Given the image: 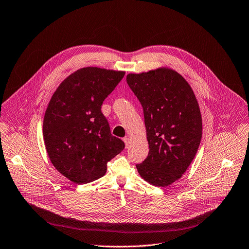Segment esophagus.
I'll return each instance as SVG.
<instances>
[{
  "label": "esophagus",
  "mask_w": 249,
  "mask_h": 249,
  "mask_svg": "<svg viewBox=\"0 0 249 249\" xmlns=\"http://www.w3.org/2000/svg\"><path fill=\"white\" fill-rule=\"evenodd\" d=\"M123 141H124V143H125V147L128 148L129 145H130V139H129L128 137H125V138L123 139Z\"/></svg>",
  "instance_id": "obj_1"
}]
</instances>
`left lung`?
<instances>
[{
  "mask_svg": "<svg viewBox=\"0 0 249 249\" xmlns=\"http://www.w3.org/2000/svg\"><path fill=\"white\" fill-rule=\"evenodd\" d=\"M127 84L143 106L149 155L136 165L149 183L166 187L187 170L202 139V117L186 80L168 68L129 74Z\"/></svg>",
  "mask_w": 249,
  "mask_h": 249,
  "instance_id": "obj_1",
  "label": "left lung"
}]
</instances>
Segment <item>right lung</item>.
I'll return each instance as SVG.
<instances>
[{
    "mask_svg": "<svg viewBox=\"0 0 249 249\" xmlns=\"http://www.w3.org/2000/svg\"><path fill=\"white\" fill-rule=\"evenodd\" d=\"M123 71L82 68L53 93L43 120V139L55 168L77 184L94 181L124 142L111 135L101 105L123 79Z\"/></svg>",
    "mask_w": 249,
    "mask_h": 249,
    "instance_id": "add662e5",
    "label": "right lung"
}]
</instances>
